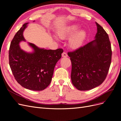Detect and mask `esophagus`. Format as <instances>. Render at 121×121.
<instances>
[{"label":"esophagus","mask_w":121,"mask_h":121,"mask_svg":"<svg viewBox=\"0 0 121 121\" xmlns=\"http://www.w3.org/2000/svg\"><path fill=\"white\" fill-rule=\"evenodd\" d=\"M67 56H68V55H67V54L66 52H64L63 53H62V57H67Z\"/></svg>","instance_id":"esophagus-1"}]
</instances>
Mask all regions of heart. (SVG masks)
I'll use <instances>...</instances> for the list:
<instances>
[{
    "label": "heart",
    "instance_id": "b5f03b06",
    "mask_svg": "<svg viewBox=\"0 0 121 121\" xmlns=\"http://www.w3.org/2000/svg\"><path fill=\"white\" fill-rule=\"evenodd\" d=\"M79 25H71L64 27L58 31L60 38L65 39L71 37L69 40V45L72 49H77L81 46L86 37V32L83 30H79Z\"/></svg>",
    "mask_w": 121,
    "mask_h": 121
}]
</instances>
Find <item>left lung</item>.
<instances>
[{"label":"left lung","instance_id":"left-lung-1","mask_svg":"<svg viewBox=\"0 0 121 121\" xmlns=\"http://www.w3.org/2000/svg\"><path fill=\"white\" fill-rule=\"evenodd\" d=\"M95 23L97 31L95 39L68 53L72 62V82L79 90H89L99 86L111 65L112 52L108 34Z\"/></svg>","mask_w":121,"mask_h":121}]
</instances>
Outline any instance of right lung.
<instances>
[{
	"label": "right lung",
	"mask_w": 121,
	"mask_h": 121,
	"mask_svg": "<svg viewBox=\"0 0 121 121\" xmlns=\"http://www.w3.org/2000/svg\"><path fill=\"white\" fill-rule=\"evenodd\" d=\"M28 24L23 25L10 43L9 64L14 78L22 86L29 90L41 91L50 84L54 67L63 50L40 48L31 43L28 44L33 50L32 52L22 49L19 44L26 41L23 32Z\"/></svg>",
	"instance_id": "add662e5"
}]
</instances>
